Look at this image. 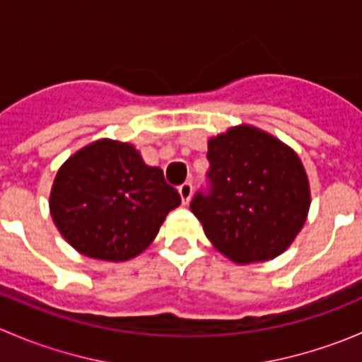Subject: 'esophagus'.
<instances>
[{
    "instance_id": "1",
    "label": "esophagus",
    "mask_w": 362,
    "mask_h": 362,
    "mask_svg": "<svg viewBox=\"0 0 362 362\" xmlns=\"http://www.w3.org/2000/svg\"><path fill=\"white\" fill-rule=\"evenodd\" d=\"M178 192H180L182 203L187 204L189 199H191V196H192V184H191V182H184V184L178 187Z\"/></svg>"
}]
</instances>
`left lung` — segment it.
<instances>
[{
    "mask_svg": "<svg viewBox=\"0 0 362 362\" xmlns=\"http://www.w3.org/2000/svg\"><path fill=\"white\" fill-rule=\"evenodd\" d=\"M208 191L192 214L218 252L247 264L282 254L301 231L310 184L301 159L272 134L243 124L208 140Z\"/></svg>",
    "mask_w": 362,
    "mask_h": 362,
    "instance_id": "1",
    "label": "left lung"
}]
</instances>
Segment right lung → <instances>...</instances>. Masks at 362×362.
Listing matches in <instances>:
<instances>
[{
  "instance_id": "1",
  "label": "right lung",
  "mask_w": 362,
  "mask_h": 362,
  "mask_svg": "<svg viewBox=\"0 0 362 362\" xmlns=\"http://www.w3.org/2000/svg\"><path fill=\"white\" fill-rule=\"evenodd\" d=\"M49 204L54 224L73 249L119 262L151 245L180 194L133 145L105 138L59 168Z\"/></svg>"
}]
</instances>
